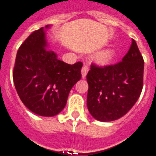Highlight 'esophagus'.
I'll return each instance as SVG.
<instances>
[{
  "instance_id": "obj_1",
  "label": "esophagus",
  "mask_w": 156,
  "mask_h": 156,
  "mask_svg": "<svg viewBox=\"0 0 156 156\" xmlns=\"http://www.w3.org/2000/svg\"><path fill=\"white\" fill-rule=\"evenodd\" d=\"M89 70V67L87 66H83L82 69H81V76H82V79H86V75H87V72Z\"/></svg>"
}]
</instances>
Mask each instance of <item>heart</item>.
Here are the masks:
<instances>
[{
  "mask_svg": "<svg viewBox=\"0 0 156 156\" xmlns=\"http://www.w3.org/2000/svg\"><path fill=\"white\" fill-rule=\"evenodd\" d=\"M115 51L113 50H104L98 52L94 55V60H95L99 64L105 65L108 64L110 61L114 58Z\"/></svg>",
  "mask_w": 156,
  "mask_h": 156,
  "instance_id": "heart-1",
  "label": "heart"
}]
</instances>
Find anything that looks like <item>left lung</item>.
Wrapping results in <instances>:
<instances>
[{
  "instance_id": "8db88e82",
  "label": "left lung",
  "mask_w": 156,
  "mask_h": 156,
  "mask_svg": "<svg viewBox=\"0 0 156 156\" xmlns=\"http://www.w3.org/2000/svg\"><path fill=\"white\" fill-rule=\"evenodd\" d=\"M144 60L135 40L122 61L115 65L90 66L87 107L95 120L120 119L136 104L143 88Z\"/></svg>"
}]
</instances>
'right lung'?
I'll use <instances>...</instances> for the list:
<instances>
[{
    "label": "right lung",
    "mask_w": 156,
    "mask_h": 156,
    "mask_svg": "<svg viewBox=\"0 0 156 156\" xmlns=\"http://www.w3.org/2000/svg\"><path fill=\"white\" fill-rule=\"evenodd\" d=\"M47 25L35 30L18 50L13 80L19 97L33 113L54 116L66 105L68 95L80 80L82 63L69 65L47 49Z\"/></svg>",
    "instance_id": "obj_1"
}]
</instances>
